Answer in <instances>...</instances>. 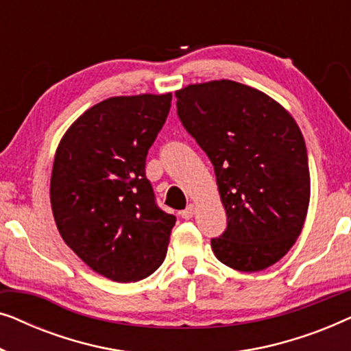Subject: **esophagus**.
I'll list each match as a JSON object with an SVG mask.
<instances>
[{
    "label": "esophagus",
    "mask_w": 351,
    "mask_h": 351,
    "mask_svg": "<svg viewBox=\"0 0 351 351\" xmlns=\"http://www.w3.org/2000/svg\"><path fill=\"white\" fill-rule=\"evenodd\" d=\"M193 214H195V206H193V204H189V206H186V208L180 213L182 219H185V220H190L191 217H193Z\"/></svg>",
    "instance_id": "obj_1"
}]
</instances>
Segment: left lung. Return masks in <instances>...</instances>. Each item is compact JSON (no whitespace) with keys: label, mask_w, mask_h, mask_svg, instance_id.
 <instances>
[{"label":"left lung","mask_w":351,"mask_h":351,"mask_svg":"<svg viewBox=\"0 0 351 351\" xmlns=\"http://www.w3.org/2000/svg\"><path fill=\"white\" fill-rule=\"evenodd\" d=\"M177 117L213 162L227 228L215 257L261 271L294 246L310 201L305 141L294 118L261 90L220 80L177 90Z\"/></svg>","instance_id":"1"}]
</instances>
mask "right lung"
Here are the masks:
<instances>
[{
	"label": "right lung",
	"instance_id": "1",
	"mask_svg": "<svg viewBox=\"0 0 351 351\" xmlns=\"http://www.w3.org/2000/svg\"><path fill=\"white\" fill-rule=\"evenodd\" d=\"M171 100V94L104 100L71 124L56 152L57 228L76 256L108 280H143L166 257L176 215L158 206L145 161Z\"/></svg>",
	"mask_w": 351,
	"mask_h": 351
}]
</instances>
